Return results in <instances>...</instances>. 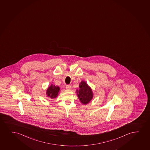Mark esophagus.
<instances>
[{
	"label": "esophagus",
	"mask_w": 150,
	"mask_h": 150,
	"mask_svg": "<svg viewBox=\"0 0 150 150\" xmlns=\"http://www.w3.org/2000/svg\"><path fill=\"white\" fill-rule=\"evenodd\" d=\"M65 88H66L67 89H70V88H71V86L69 85H67Z\"/></svg>",
	"instance_id": "esophagus-1"
}]
</instances>
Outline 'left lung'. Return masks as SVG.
I'll use <instances>...</instances> for the list:
<instances>
[{
	"label": "left lung",
	"mask_w": 150,
	"mask_h": 150,
	"mask_svg": "<svg viewBox=\"0 0 150 150\" xmlns=\"http://www.w3.org/2000/svg\"><path fill=\"white\" fill-rule=\"evenodd\" d=\"M79 88L80 90L79 91L76 90L78 97L83 104H87L93 97L92 90L87 83L83 81L81 82Z\"/></svg>",
	"instance_id": "left-lung-1"
}]
</instances>
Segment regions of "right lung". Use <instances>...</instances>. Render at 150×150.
I'll list each match as a JSON object with an SVG mask.
<instances>
[{
	"label": "right lung",
	"instance_id": "add662e5",
	"mask_svg": "<svg viewBox=\"0 0 150 150\" xmlns=\"http://www.w3.org/2000/svg\"><path fill=\"white\" fill-rule=\"evenodd\" d=\"M59 90L60 88L59 87L52 85L50 87L48 88V89L47 90V96H49L51 98H56L58 95Z\"/></svg>",
	"mask_w": 150,
	"mask_h": 150
}]
</instances>
